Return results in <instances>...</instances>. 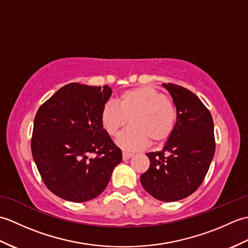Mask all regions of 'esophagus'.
<instances>
[{
    "mask_svg": "<svg viewBox=\"0 0 248 248\" xmlns=\"http://www.w3.org/2000/svg\"><path fill=\"white\" fill-rule=\"evenodd\" d=\"M133 155L132 154H128V152H123V160L124 161H127L129 160L130 157H132Z\"/></svg>",
    "mask_w": 248,
    "mask_h": 248,
    "instance_id": "obj_1",
    "label": "esophagus"
}]
</instances>
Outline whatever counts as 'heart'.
<instances>
[{
	"label": "heart",
	"mask_w": 248,
	"mask_h": 248,
	"mask_svg": "<svg viewBox=\"0 0 248 248\" xmlns=\"http://www.w3.org/2000/svg\"><path fill=\"white\" fill-rule=\"evenodd\" d=\"M129 123L131 127L116 139L121 149L134 152L149 144L165 141L172 133L177 121V109L170 99L150 87H135L121 93L117 103L108 101L101 109V123L105 131L115 136Z\"/></svg>",
	"instance_id": "obj_1"
}]
</instances>
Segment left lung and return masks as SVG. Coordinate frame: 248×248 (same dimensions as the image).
Instances as JSON below:
<instances>
[{"instance_id":"8db88e82","label":"left lung","mask_w":248,"mask_h":248,"mask_svg":"<svg viewBox=\"0 0 248 248\" xmlns=\"http://www.w3.org/2000/svg\"><path fill=\"white\" fill-rule=\"evenodd\" d=\"M177 121L163 149L146 154L150 166L140 183L152 197L171 202L193 194L202 183L214 156V124L209 109L191 91L171 83Z\"/></svg>"}]
</instances>
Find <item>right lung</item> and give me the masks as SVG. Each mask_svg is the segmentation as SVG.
<instances>
[{"label": "right lung", "mask_w": 248, "mask_h": 248, "mask_svg": "<svg viewBox=\"0 0 248 248\" xmlns=\"http://www.w3.org/2000/svg\"><path fill=\"white\" fill-rule=\"evenodd\" d=\"M110 96L108 85L70 83L37 110L31 155L46 186L56 196L73 202L96 198L123 161L101 123V109Z\"/></svg>", "instance_id": "right-lung-1"}]
</instances>
